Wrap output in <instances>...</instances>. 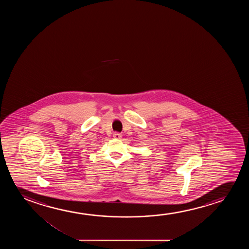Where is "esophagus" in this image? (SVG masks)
Returning a JSON list of instances; mask_svg holds the SVG:
<instances>
[{"label": "esophagus", "instance_id": "34e87169", "mask_svg": "<svg viewBox=\"0 0 249 249\" xmlns=\"http://www.w3.org/2000/svg\"><path fill=\"white\" fill-rule=\"evenodd\" d=\"M113 137H114V139H116V140H120V139L122 138V134L119 133H115L113 134Z\"/></svg>", "mask_w": 249, "mask_h": 249}]
</instances>
